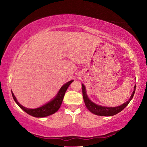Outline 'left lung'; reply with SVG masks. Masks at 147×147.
<instances>
[{"mask_svg":"<svg viewBox=\"0 0 147 147\" xmlns=\"http://www.w3.org/2000/svg\"><path fill=\"white\" fill-rule=\"evenodd\" d=\"M82 92H83V96L84 99V102L86 108L92 112V113L94 114L97 115H100V116H112V115H114L115 114H118L119 112L122 111L123 109L125 108L126 106L128 105L130 101L133 98L134 94H135V90H136V85L134 86V90L131 94V96H130V98L124 103L123 104H122L117 107H105V106H102L98 104H95L94 102H93L91 100H90L88 95H87L85 85L82 84Z\"/></svg>","mask_w":147,"mask_h":147,"instance_id":"8db88e82","label":"left lung"}]
</instances>
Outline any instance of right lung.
Returning <instances> with one entry per match:
<instances>
[{
    "label": "right lung",
    "mask_w": 147,
    "mask_h": 147,
    "mask_svg": "<svg viewBox=\"0 0 147 147\" xmlns=\"http://www.w3.org/2000/svg\"><path fill=\"white\" fill-rule=\"evenodd\" d=\"M74 80H71L67 83H65L64 85L62 86L60 90H59L57 95H55V97L53 98L51 101L47 103L41 107L36 108V109H28L24 107V106L21 105L20 103L17 100L16 98L14 96L13 92H12V95L13 97L14 101L18 104V105L20 107L22 110H23L24 112H26L30 115H32L33 117H44L51 115L55 112H57L59 108H60L61 105L62 104V100H63L64 96L65 95V93L66 92L67 89L68 88L69 86L71 85V83L73 82Z\"/></svg>",
    "instance_id": "1"
}]
</instances>
